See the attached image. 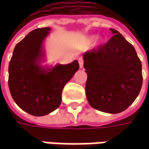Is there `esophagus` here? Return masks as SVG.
Instances as JSON below:
<instances>
[{"label": "esophagus", "instance_id": "esophagus-1", "mask_svg": "<svg viewBox=\"0 0 149 149\" xmlns=\"http://www.w3.org/2000/svg\"><path fill=\"white\" fill-rule=\"evenodd\" d=\"M78 61H79V65H80V68H82L84 67V61H83V59L82 58H79L78 60Z\"/></svg>", "mask_w": 149, "mask_h": 149}]
</instances>
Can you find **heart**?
<instances>
[{"mask_svg": "<svg viewBox=\"0 0 149 149\" xmlns=\"http://www.w3.org/2000/svg\"><path fill=\"white\" fill-rule=\"evenodd\" d=\"M94 39H95V37L93 36V37H85L83 40V42H84V45H91L92 43L93 42Z\"/></svg>", "mask_w": 149, "mask_h": 149, "instance_id": "obj_1", "label": "heart"}]
</instances>
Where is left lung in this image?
Here are the masks:
<instances>
[{
  "mask_svg": "<svg viewBox=\"0 0 149 149\" xmlns=\"http://www.w3.org/2000/svg\"><path fill=\"white\" fill-rule=\"evenodd\" d=\"M108 42L83 55L85 93L93 109L116 114L133 103L142 86V65L134 47L113 29Z\"/></svg>",
  "mask_w": 149,
  "mask_h": 149,
  "instance_id": "left-lung-1",
  "label": "left lung"
}]
</instances>
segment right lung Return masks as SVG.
Wrapping results in <instances>:
<instances>
[{
  "mask_svg": "<svg viewBox=\"0 0 149 149\" xmlns=\"http://www.w3.org/2000/svg\"><path fill=\"white\" fill-rule=\"evenodd\" d=\"M51 29H34L15 46L8 65V87L13 99L35 116L47 115L61 103L66 83L79 69L74 61L68 65L43 66L45 52L43 43Z\"/></svg>",
  "mask_w": 149,
  "mask_h": 149,
  "instance_id": "right-lung-1",
  "label": "right lung"
}]
</instances>
